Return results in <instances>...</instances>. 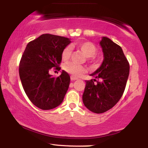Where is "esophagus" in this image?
<instances>
[{
  "instance_id": "esophagus-1",
  "label": "esophagus",
  "mask_w": 148,
  "mask_h": 148,
  "mask_svg": "<svg viewBox=\"0 0 148 148\" xmlns=\"http://www.w3.org/2000/svg\"><path fill=\"white\" fill-rule=\"evenodd\" d=\"M70 79H71V80H72V81H75V80H77L78 79H77V78H76V77H74V76H71V78H70Z\"/></svg>"
}]
</instances>
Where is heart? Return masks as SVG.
<instances>
[{"label": "heart", "instance_id": "1", "mask_svg": "<svg viewBox=\"0 0 148 148\" xmlns=\"http://www.w3.org/2000/svg\"><path fill=\"white\" fill-rule=\"evenodd\" d=\"M74 47L79 49L86 56L88 57L89 62L97 63L99 60V58L97 57L95 54L97 53V48L96 46L89 41L77 42L74 44ZM71 56V49L69 47H66L62 50L61 58L62 60H67ZM63 69L64 71L72 74L74 77H79L86 72V68L84 66L72 62H67L64 64Z\"/></svg>", "mask_w": 148, "mask_h": 148}]
</instances>
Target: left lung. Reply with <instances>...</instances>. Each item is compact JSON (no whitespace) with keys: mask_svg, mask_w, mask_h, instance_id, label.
Listing matches in <instances>:
<instances>
[{"mask_svg":"<svg viewBox=\"0 0 148 148\" xmlns=\"http://www.w3.org/2000/svg\"><path fill=\"white\" fill-rule=\"evenodd\" d=\"M100 45L103 61L86 81L83 102L88 109L95 113H104L118 102L123 96L130 74V63L120 46L103 37ZM98 81H96V79Z\"/></svg>","mask_w":148,"mask_h":148,"instance_id":"obj_1","label":"left lung"}]
</instances>
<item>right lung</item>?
<instances>
[{
  "label": "right lung",
  "mask_w": 148,
  "mask_h": 148,
  "mask_svg": "<svg viewBox=\"0 0 148 148\" xmlns=\"http://www.w3.org/2000/svg\"><path fill=\"white\" fill-rule=\"evenodd\" d=\"M70 43L67 37L43 34L30 42L19 63V76L28 99L37 108L50 110L63 101L70 76L62 70L58 77L49 74L50 69L60 70L62 50Z\"/></svg>",
  "instance_id": "right-lung-1"
}]
</instances>
